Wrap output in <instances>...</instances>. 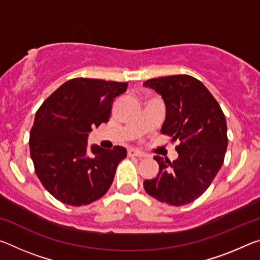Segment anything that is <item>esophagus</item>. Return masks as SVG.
Instances as JSON below:
<instances>
[{
    "instance_id": "1",
    "label": "esophagus",
    "mask_w": 260,
    "mask_h": 260,
    "mask_svg": "<svg viewBox=\"0 0 260 260\" xmlns=\"http://www.w3.org/2000/svg\"><path fill=\"white\" fill-rule=\"evenodd\" d=\"M128 156H137V157H146L145 152L138 149H128Z\"/></svg>"
}]
</instances>
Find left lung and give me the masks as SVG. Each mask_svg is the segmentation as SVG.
<instances>
[{
	"label": "left lung",
	"instance_id": "left-lung-1",
	"mask_svg": "<svg viewBox=\"0 0 260 260\" xmlns=\"http://www.w3.org/2000/svg\"><path fill=\"white\" fill-rule=\"evenodd\" d=\"M143 85L155 90L166 104L160 133L178 140L177 159L154 156L159 171L143 182L148 194L160 203L183 206L208 188L223 164L228 138L219 103L208 89L188 75L151 78Z\"/></svg>",
	"mask_w": 260,
	"mask_h": 260
}]
</instances>
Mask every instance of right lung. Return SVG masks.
I'll return each mask as SVG.
<instances>
[{
    "label": "right lung",
    "mask_w": 260,
    "mask_h": 260,
    "mask_svg": "<svg viewBox=\"0 0 260 260\" xmlns=\"http://www.w3.org/2000/svg\"><path fill=\"white\" fill-rule=\"evenodd\" d=\"M128 83L73 78L56 89L37 111L30 154L44 187L63 204H91L109 191L127 150L115 146L88 148L92 127L108 122L114 98Z\"/></svg>",
    "instance_id": "right-lung-1"
}]
</instances>
